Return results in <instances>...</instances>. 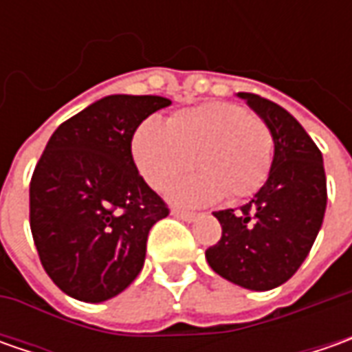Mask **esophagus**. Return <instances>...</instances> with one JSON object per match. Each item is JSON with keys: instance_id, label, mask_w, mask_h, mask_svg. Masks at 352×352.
Returning a JSON list of instances; mask_svg holds the SVG:
<instances>
[{"instance_id": "esophagus-1", "label": "esophagus", "mask_w": 352, "mask_h": 352, "mask_svg": "<svg viewBox=\"0 0 352 352\" xmlns=\"http://www.w3.org/2000/svg\"><path fill=\"white\" fill-rule=\"evenodd\" d=\"M172 215L174 217H178V219H184V221H194L197 217V213H194V211H184V210H172Z\"/></svg>"}]
</instances>
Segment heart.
<instances>
[{
	"label": "heart",
	"instance_id": "obj_1",
	"mask_svg": "<svg viewBox=\"0 0 352 352\" xmlns=\"http://www.w3.org/2000/svg\"><path fill=\"white\" fill-rule=\"evenodd\" d=\"M133 156L142 178L166 192L194 166L201 172L172 190L184 206H206L227 196L239 201L256 194L274 162V133L243 105L204 103L176 111L164 125L146 121L133 137Z\"/></svg>",
	"mask_w": 352,
	"mask_h": 352
}]
</instances>
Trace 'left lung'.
Returning <instances> with one entry per match:
<instances>
[{
    "label": "left lung",
    "mask_w": 352,
    "mask_h": 352,
    "mask_svg": "<svg viewBox=\"0 0 352 352\" xmlns=\"http://www.w3.org/2000/svg\"><path fill=\"white\" fill-rule=\"evenodd\" d=\"M274 133L270 176L241 210L213 215L221 239L206 250L210 266L249 290H272L290 280L305 261L323 223L327 182L318 144L278 103L239 94Z\"/></svg>",
    "instance_id": "obj_1"
}]
</instances>
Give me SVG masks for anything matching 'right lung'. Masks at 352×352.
Wrapping results in <instances>:
<instances>
[{
    "instance_id": "add662e5",
    "label": "right lung",
    "mask_w": 352,
    "mask_h": 352,
    "mask_svg": "<svg viewBox=\"0 0 352 352\" xmlns=\"http://www.w3.org/2000/svg\"><path fill=\"white\" fill-rule=\"evenodd\" d=\"M170 100L107 96L48 139L29 186V221L41 264L64 294L105 302L139 276L151 227L168 206L135 166L131 142Z\"/></svg>"
}]
</instances>
